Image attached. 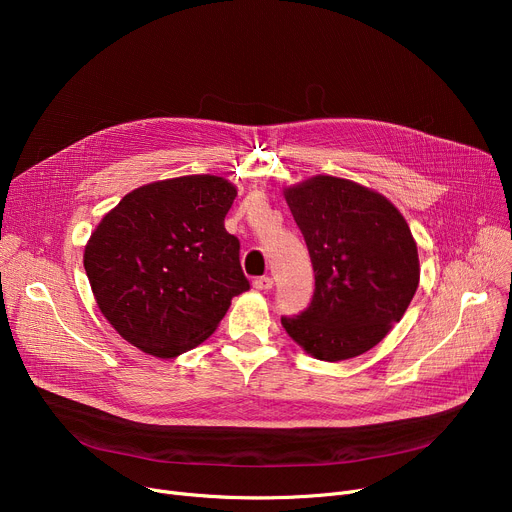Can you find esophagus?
Masks as SVG:
<instances>
[{
  "label": "esophagus",
  "instance_id": "1",
  "mask_svg": "<svg viewBox=\"0 0 512 512\" xmlns=\"http://www.w3.org/2000/svg\"><path fill=\"white\" fill-rule=\"evenodd\" d=\"M253 286H255L257 290H272V286H274V280H272L270 276H261V278H255Z\"/></svg>",
  "mask_w": 512,
  "mask_h": 512
}]
</instances>
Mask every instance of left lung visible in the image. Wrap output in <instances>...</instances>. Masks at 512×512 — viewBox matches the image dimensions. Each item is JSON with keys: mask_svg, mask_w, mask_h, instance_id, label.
Masks as SVG:
<instances>
[{"mask_svg": "<svg viewBox=\"0 0 512 512\" xmlns=\"http://www.w3.org/2000/svg\"><path fill=\"white\" fill-rule=\"evenodd\" d=\"M315 272L311 305L282 317L319 361L353 359L386 338L419 286L417 242L402 213L353 180L313 176L284 188Z\"/></svg>", "mask_w": 512, "mask_h": 512, "instance_id": "8db88e82", "label": "left lung"}]
</instances>
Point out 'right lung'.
Instances as JSON below:
<instances>
[{"mask_svg":"<svg viewBox=\"0 0 512 512\" xmlns=\"http://www.w3.org/2000/svg\"><path fill=\"white\" fill-rule=\"evenodd\" d=\"M234 197L226 178L193 174L134 188L103 215L83 261L99 311L126 342L174 359L249 290L240 242L224 228Z\"/></svg>","mask_w":512,"mask_h":512,"instance_id":"add662e5","label":"right lung"}]
</instances>
